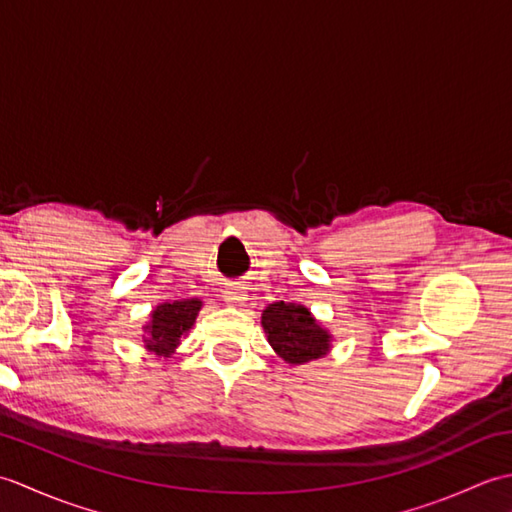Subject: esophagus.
Wrapping results in <instances>:
<instances>
[{
    "label": "esophagus",
    "mask_w": 512,
    "mask_h": 512,
    "mask_svg": "<svg viewBox=\"0 0 512 512\" xmlns=\"http://www.w3.org/2000/svg\"><path fill=\"white\" fill-rule=\"evenodd\" d=\"M224 301L228 303V306H242V303L246 301L244 290H239V288H226V290H224Z\"/></svg>",
    "instance_id": "esophagus-1"
}]
</instances>
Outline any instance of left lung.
<instances>
[{"instance_id":"8db88e82","label":"left lung","mask_w":512,"mask_h":512,"mask_svg":"<svg viewBox=\"0 0 512 512\" xmlns=\"http://www.w3.org/2000/svg\"><path fill=\"white\" fill-rule=\"evenodd\" d=\"M262 328L270 347L288 365H306L332 350L330 330L301 303H270L262 312Z\"/></svg>"}]
</instances>
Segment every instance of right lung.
I'll return each mask as SVG.
<instances>
[{
    "mask_svg": "<svg viewBox=\"0 0 512 512\" xmlns=\"http://www.w3.org/2000/svg\"><path fill=\"white\" fill-rule=\"evenodd\" d=\"M202 310L200 299L165 301L151 310L149 321L143 325V343L149 354L156 358H169L187 336Z\"/></svg>",
    "mask_w": 512,
    "mask_h": 512,
    "instance_id": "right-lung-1",
    "label": "right lung"
}]
</instances>
